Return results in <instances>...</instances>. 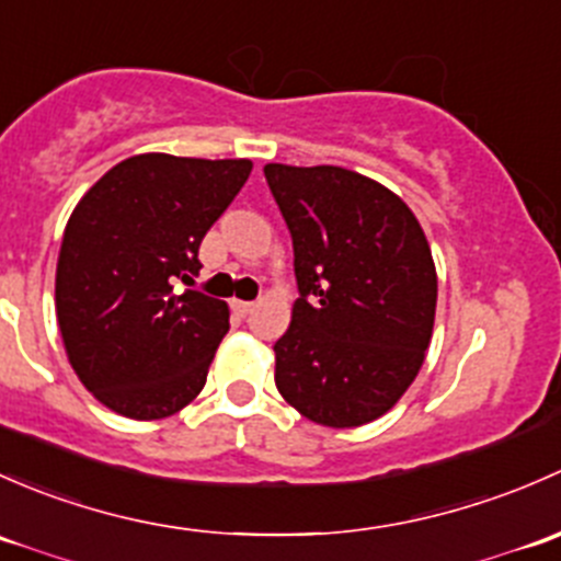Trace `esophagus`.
<instances>
[{
  "label": "esophagus",
  "instance_id": "esophagus-1",
  "mask_svg": "<svg viewBox=\"0 0 561 561\" xmlns=\"http://www.w3.org/2000/svg\"><path fill=\"white\" fill-rule=\"evenodd\" d=\"M232 308L238 310L240 316H248L253 308H256V305H253V302H242V299H232Z\"/></svg>",
  "mask_w": 561,
  "mask_h": 561
}]
</instances>
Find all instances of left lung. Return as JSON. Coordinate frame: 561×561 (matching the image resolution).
Wrapping results in <instances>:
<instances>
[{
    "mask_svg": "<svg viewBox=\"0 0 561 561\" xmlns=\"http://www.w3.org/2000/svg\"><path fill=\"white\" fill-rule=\"evenodd\" d=\"M294 242L299 299L275 343V386L316 424L362 426L397 405L424 365L437 273L413 210L343 167L267 164Z\"/></svg>",
    "mask_w": 561,
    "mask_h": 561,
    "instance_id": "8db88e82",
    "label": "left lung"
}]
</instances>
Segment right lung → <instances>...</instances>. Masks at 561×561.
I'll list each match as a JSON object with an SVG mask.
<instances>
[{"mask_svg":"<svg viewBox=\"0 0 561 561\" xmlns=\"http://www.w3.org/2000/svg\"><path fill=\"white\" fill-rule=\"evenodd\" d=\"M248 159L140 153L107 170L69 216L56 264L67 359L102 405L137 421L194 400L227 302L194 283L199 242L251 175Z\"/></svg>","mask_w":561,"mask_h":561,"instance_id":"obj_1","label":"right lung"}]
</instances>
